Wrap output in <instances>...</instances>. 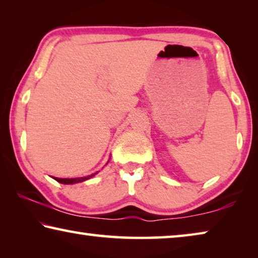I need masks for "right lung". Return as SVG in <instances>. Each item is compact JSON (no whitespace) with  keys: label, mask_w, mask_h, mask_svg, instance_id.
<instances>
[{"label":"right lung","mask_w":258,"mask_h":258,"mask_svg":"<svg viewBox=\"0 0 258 258\" xmlns=\"http://www.w3.org/2000/svg\"><path fill=\"white\" fill-rule=\"evenodd\" d=\"M109 161V160H108ZM108 164V163H107ZM95 174L97 173H93L91 174V175H87V176H83V177H72V178H60V177H53L55 181H58L59 183H62V184H75V183H80V182H84L86 180H89V178L93 177Z\"/></svg>","instance_id":"obj_1"}]
</instances>
